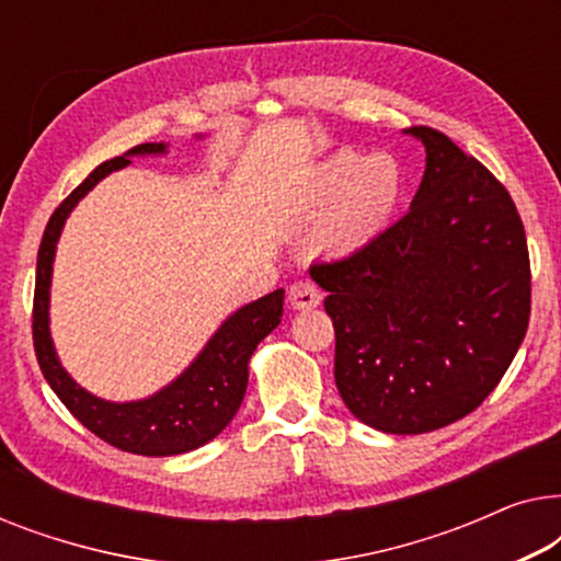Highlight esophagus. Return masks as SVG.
Segmentation results:
<instances>
[{
	"mask_svg": "<svg viewBox=\"0 0 561 561\" xmlns=\"http://www.w3.org/2000/svg\"><path fill=\"white\" fill-rule=\"evenodd\" d=\"M288 304L294 306V309H313V306L321 304V290L313 280L301 278V280L290 283Z\"/></svg>",
	"mask_w": 561,
	"mask_h": 561,
	"instance_id": "1",
	"label": "esophagus"
}]
</instances>
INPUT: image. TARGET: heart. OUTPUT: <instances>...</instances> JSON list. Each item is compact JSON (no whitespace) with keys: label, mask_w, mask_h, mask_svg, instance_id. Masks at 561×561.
<instances>
[{"label":"heart","mask_w":561,"mask_h":561,"mask_svg":"<svg viewBox=\"0 0 561 561\" xmlns=\"http://www.w3.org/2000/svg\"><path fill=\"white\" fill-rule=\"evenodd\" d=\"M403 196V168L393 156L342 150L313 168L304 188L306 211H324L313 244L324 255H352L386 232Z\"/></svg>","instance_id":"1"}]
</instances>
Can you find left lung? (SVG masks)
Instances as JSON below:
<instances>
[{
  "mask_svg": "<svg viewBox=\"0 0 561 561\" xmlns=\"http://www.w3.org/2000/svg\"><path fill=\"white\" fill-rule=\"evenodd\" d=\"M426 148L411 209L365 250L313 263L334 324V380L363 424L426 434L493 393L531 317L524 221L501 181L447 135Z\"/></svg>",
  "mask_w": 561,
  "mask_h": 561,
  "instance_id": "1",
  "label": "left lung"
}]
</instances>
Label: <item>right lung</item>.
I'll list each match as a JSON object with an SVG mask.
<instances>
[{
  "instance_id": "right-lung-1",
  "label": "right lung",
  "mask_w": 561,
  "mask_h": 561,
  "mask_svg": "<svg viewBox=\"0 0 561 561\" xmlns=\"http://www.w3.org/2000/svg\"><path fill=\"white\" fill-rule=\"evenodd\" d=\"M148 152H165L163 142L135 145L125 156L112 158L89 173V179L68 194L43 232L41 250H37L35 298H33V344L37 365L64 401L68 411L112 447L145 457L183 455L202 444L211 442L240 409L244 390H248V363L252 352L283 317V288L273 290L257 301L242 306L232 313L217 334L211 336L202 355H198L186 373L160 393L133 403H110L91 396L76 386L64 367H60L48 329V298L53 257L56 242L64 229V221L79 198L89 194L104 175L129 163V156H148Z\"/></svg>"
}]
</instances>
